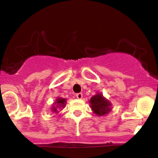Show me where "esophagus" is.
I'll use <instances>...</instances> for the list:
<instances>
[{"mask_svg": "<svg viewBox=\"0 0 158 158\" xmlns=\"http://www.w3.org/2000/svg\"><path fill=\"white\" fill-rule=\"evenodd\" d=\"M76 96H77V98L81 100V99H82V97H83V94H82V93H77V94L76 95Z\"/></svg>", "mask_w": 158, "mask_h": 158, "instance_id": "1", "label": "esophagus"}]
</instances>
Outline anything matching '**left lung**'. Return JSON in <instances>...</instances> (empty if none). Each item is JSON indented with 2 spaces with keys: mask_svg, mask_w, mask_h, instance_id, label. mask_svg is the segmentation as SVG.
I'll return each mask as SVG.
<instances>
[{
  "mask_svg": "<svg viewBox=\"0 0 158 158\" xmlns=\"http://www.w3.org/2000/svg\"><path fill=\"white\" fill-rule=\"evenodd\" d=\"M89 104L93 113L98 116L107 115L111 111V103L100 93L92 96Z\"/></svg>",
  "mask_w": 158,
  "mask_h": 158,
  "instance_id": "left-lung-1",
  "label": "left lung"
}]
</instances>
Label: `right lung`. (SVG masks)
<instances>
[{
  "label": "right lung",
  "mask_w": 158,
  "mask_h": 158,
  "mask_svg": "<svg viewBox=\"0 0 158 158\" xmlns=\"http://www.w3.org/2000/svg\"><path fill=\"white\" fill-rule=\"evenodd\" d=\"M66 104V99L62 98V97H57L55 101L53 103L52 107H51V110L53 113H58L59 110L62 109L65 107Z\"/></svg>",
  "instance_id": "right-lung-1"
}]
</instances>
